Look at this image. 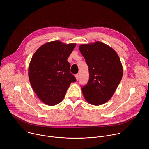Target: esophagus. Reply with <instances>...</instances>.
Wrapping results in <instances>:
<instances>
[{
    "instance_id": "esophagus-1",
    "label": "esophagus",
    "mask_w": 149,
    "mask_h": 149,
    "mask_svg": "<svg viewBox=\"0 0 149 149\" xmlns=\"http://www.w3.org/2000/svg\"><path fill=\"white\" fill-rule=\"evenodd\" d=\"M79 75L78 74H76V75H75V78H76L77 81H78V79H79Z\"/></svg>"
}]
</instances>
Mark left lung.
<instances>
[{"mask_svg": "<svg viewBox=\"0 0 149 149\" xmlns=\"http://www.w3.org/2000/svg\"><path fill=\"white\" fill-rule=\"evenodd\" d=\"M79 49L88 67L90 78L82 87L86 100L94 105H102L113 95L123 74L120 59L110 47L97 41L81 44Z\"/></svg>", "mask_w": 149, "mask_h": 149, "instance_id": "left-lung-1", "label": "left lung"}]
</instances>
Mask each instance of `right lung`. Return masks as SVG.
I'll list each match as a JSON object with an SVG mask.
<instances>
[{
  "label": "right lung",
  "instance_id": "1",
  "mask_svg": "<svg viewBox=\"0 0 149 149\" xmlns=\"http://www.w3.org/2000/svg\"><path fill=\"white\" fill-rule=\"evenodd\" d=\"M75 46L52 41L39 47L32 56L29 79L35 94L44 104L52 106L61 102L71 83L76 81L67 61Z\"/></svg>",
  "mask_w": 149,
  "mask_h": 149
}]
</instances>
